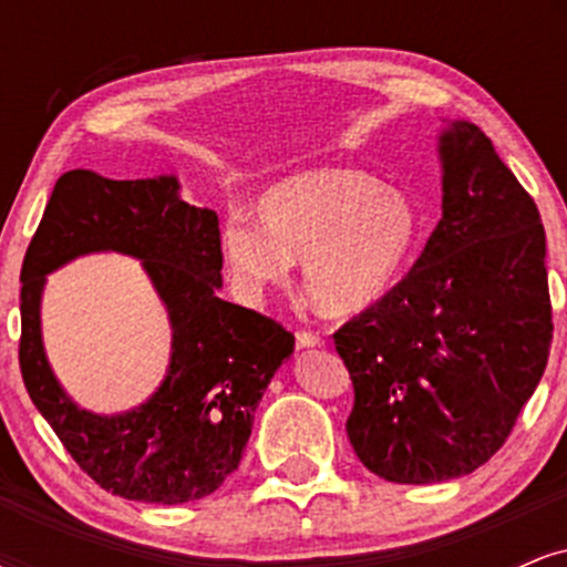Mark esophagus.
<instances>
[{"label":"esophagus","instance_id":"34e87169","mask_svg":"<svg viewBox=\"0 0 567 567\" xmlns=\"http://www.w3.org/2000/svg\"><path fill=\"white\" fill-rule=\"evenodd\" d=\"M296 343L298 349H311V347H322L324 338L320 333H311V330H298Z\"/></svg>","mask_w":567,"mask_h":567}]
</instances>
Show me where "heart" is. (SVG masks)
<instances>
[{
  "mask_svg": "<svg viewBox=\"0 0 567 567\" xmlns=\"http://www.w3.org/2000/svg\"><path fill=\"white\" fill-rule=\"evenodd\" d=\"M258 220H226V269L247 301L282 285L301 261L306 298L328 317H354L392 292L419 245V213L373 175L320 167L279 181L258 199Z\"/></svg>",
  "mask_w": 567,
  "mask_h": 567,
  "instance_id": "heart-1",
  "label": "heart"
}]
</instances>
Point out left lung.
I'll return each instance as SVG.
<instances>
[{
	"label": "left lung",
	"mask_w": 567,
	"mask_h": 567,
	"mask_svg": "<svg viewBox=\"0 0 567 567\" xmlns=\"http://www.w3.org/2000/svg\"><path fill=\"white\" fill-rule=\"evenodd\" d=\"M442 218L383 301L336 330L354 383L347 434L389 483L483 466L536 392L551 347L536 202L472 122L440 135Z\"/></svg>",
	"instance_id": "1"
}]
</instances>
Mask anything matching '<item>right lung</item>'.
<instances>
[{
  "label": "right lung",
  "instance_id": "obj_1",
  "mask_svg": "<svg viewBox=\"0 0 567 567\" xmlns=\"http://www.w3.org/2000/svg\"><path fill=\"white\" fill-rule=\"evenodd\" d=\"M178 188L175 175L112 181L93 171L63 173L21 269L25 392L82 472L103 491L143 504H186L224 485L271 375L296 347L279 322L218 298V216L188 205ZM87 251L143 260L174 328L166 381L143 406L114 416L76 406L41 343L43 277Z\"/></svg>",
  "mask_w": 567,
  "mask_h": 567
}]
</instances>
